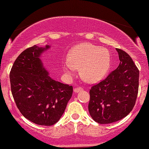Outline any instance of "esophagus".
I'll return each instance as SVG.
<instances>
[{
  "label": "esophagus",
  "instance_id": "1",
  "mask_svg": "<svg viewBox=\"0 0 149 149\" xmlns=\"http://www.w3.org/2000/svg\"><path fill=\"white\" fill-rule=\"evenodd\" d=\"M82 90H83L82 87H77V88H75L74 91L75 93H77L79 91H82Z\"/></svg>",
  "mask_w": 149,
  "mask_h": 149
}]
</instances>
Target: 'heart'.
I'll use <instances>...</instances> for the list:
<instances>
[{"instance_id": "obj_1", "label": "heart", "mask_w": 149, "mask_h": 149, "mask_svg": "<svg viewBox=\"0 0 149 149\" xmlns=\"http://www.w3.org/2000/svg\"><path fill=\"white\" fill-rule=\"evenodd\" d=\"M69 61L63 63V68L70 75H74L75 68H81V76L88 83L101 80L110 67V55L107 50L91 44L79 45L72 50Z\"/></svg>"}]
</instances>
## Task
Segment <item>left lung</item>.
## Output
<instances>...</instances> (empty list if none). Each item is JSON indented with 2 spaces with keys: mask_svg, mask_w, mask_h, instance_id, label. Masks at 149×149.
Listing matches in <instances>:
<instances>
[{
  "mask_svg": "<svg viewBox=\"0 0 149 149\" xmlns=\"http://www.w3.org/2000/svg\"><path fill=\"white\" fill-rule=\"evenodd\" d=\"M118 68L89 91L91 116L100 124L122 120L134 107L139 89V71L127 52L116 49Z\"/></svg>",
  "mask_w": 149,
  "mask_h": 149,
  "instance_id": "left-lung-1",
  "label": "left lung"
}]
</instances>
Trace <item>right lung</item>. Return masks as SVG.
Listing matches in <instances>:
<instances>
[{"mask_svg":"<svg viewBox=\"0 0 149 149\" xmlns=\"http://www.w3.org/2000/svg\"><path fill=\"white\" fill-rule=\"evenodd\" d=\"M34 45L20 54L10 73L11 91L20 112L37 125L50 126L58 121L73 93V87L49 75L40 59L49 49Z\"/></svg>","mask_w":149,"mask_h":149,"instance_id":"obj_1","label":"right lung"}]
</instances>
